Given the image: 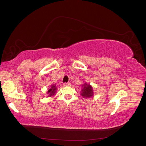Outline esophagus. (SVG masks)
<instances>
[{"mask_svg":"<svg viewBox=\"0 0 146 146\" xmlns=\"http://www.w3.org/2000/svg\"><path fill=\"white\" fill-rule=\"evenodd\" d=\"M70 85H71L70 83H64V84H63V86H64V87L70 86Z\"/></svg>","mask_w":146,"mask_h":146,"instance_id":"esophagus-1","label":"esophagus"}]
</instances>
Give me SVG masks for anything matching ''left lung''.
Here are the masks:
<instances>
[{
	"label": "left lung",
	"mask_w": 146,
	"mask_h": 146,
	"mask_svg": "<svg viewBox=\"0 0 146 146\" xmlns=\"http://www.w3.org/2000/svg\"><path fill=\"white\" fill-rule=\"evenodd\" d=\"M81 96L84 98H90L94 95L93 87L90 84L84 83L82 86Z\"/></svg>",
	"instance_id": "8db88e82"
}]
</instances>
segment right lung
Instances as JSON below:
<instances>
[{
	"instance_id": "obj_1",
	"label": "right lung",
	"mask_w": 146,
	"mask_h": 146,
	"mask_svg": "<svg viewBox=\"0 0 146 146\" xmlns=\"http://www.w3.org/2000/svg\"><path fill=\"white\" fill-rule=\"evenodd\" d=\"M57 93V86L56 84H53L50 85V88H48L47 94L48 95L47 97H52L55 96Z\"/></svg>"
}]
</instances>
